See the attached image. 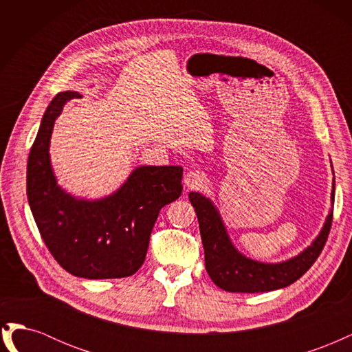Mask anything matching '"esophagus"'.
<instances>
[{
  "mask_svg": "<svg viewBox=\"0 0 352 352\" xmlns=\"http://www.w3.org/2000/svg\"><path fill=\"white\" fill-rule=\"evenodd\" d=\"M184 184L188 189H198L202 186V184H204V177H202L199 172H188L185 175Z\"/></svg>",
  "mask_w": 352,
  "mask_h": 352,
  "instance_id": "34e87169",
  "label": "esophagus"
}]
</instances>
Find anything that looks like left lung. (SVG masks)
<instances>
[{
    "instance_id": "8db88e82",
    "label": "left lung",
    "mask_w": 352,
    "mask_h": 352,
    "mask_svg": "<svg viewBox=\"0 0 352 352\" xmlns=\"http://www.w3.org/2000/svg\"><path fill=\"white\" fill-rule=\"evenodd\" d=\"M189 199L199 223L206 269L211 280L229 292H269L296 282L322 254L333 220V211H330L320 235L298 257L279 264H264L243 257L233 248L219 212L210 199L195 192L189 194Z\"/></svg>"
}]
</instances>
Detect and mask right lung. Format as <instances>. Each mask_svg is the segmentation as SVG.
I'll return each instance as SVG.
<instances>
[{"label":"right lung","mask_w":352,"mask_h":352,"mask_svg":"<svg viewBox=\"0 0 352 352\" xmlns=\"http://www.w3.org/2000/svg\"><path fill=\"white\" fill-rule=\"evenodd\" d=\"M80 94H57L42 117L28 160V199L48 251L63 269L85 279L127 278L145 261L158 212L182 194L180 166H142L109 198L74 199L57 186L50 164L52 126Z\"/></svg>","instance_id":"1"}]
</instances>
